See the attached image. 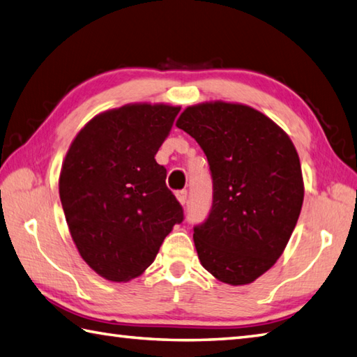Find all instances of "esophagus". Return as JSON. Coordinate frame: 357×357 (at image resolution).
<instances>
[{
    "mask_svg": "<svg viewBox=\"0 0 357 357\" xmlns=\"http://www.w3.org/2000/svg\"><path fill=\"white\" fill-rule=\"evenodd\" d=\"M176 197H177V200L180 202L181 205H186V202H188V191H186V190L177 191V192H176Z\"/></svg>",
    "mask_w": 357,
    "mask_h": 357,
    "instance_id": "1",
    "label": "esophagus"
}]
</instances>
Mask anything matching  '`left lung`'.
Masks as SVG:
<instances>
[{
  "mask_svg": "<svg viewBox=\"0 0 357 357\" xmlns=\"http://www.w3.org/2000/svg\"><path fill=\"white\" fill-rule=\"evenodd\" d=\"M176 126L197 141L213 177V206L194 227L200 264L230 286L250 284L283 255L305 197L297 149L253 107H186Z\"/></svg>",
  "mask_w": 357,
  "mask_h": 357,
  "instance_id": "obj_1",
  "label": "left lung"
}]
</instances>
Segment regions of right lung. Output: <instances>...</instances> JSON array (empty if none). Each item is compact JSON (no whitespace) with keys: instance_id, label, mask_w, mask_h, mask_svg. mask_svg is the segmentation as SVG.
<instances>
[{"instance_id":"obj_1","label":"right lung","mask_w":357,"mask_h":357,"mask_svg":"<svg viewBox=\"0 0 357 357\" xmlns=\"http://www.w3.org/2000/svg\"><path fill=\"white\" fill-rule=\"evenodd\" d=\"M178 112L147 102L102 112L66 152L59 194L71 238L86 264L113 283L139 277L183 220L155 161Z\"/></svg>"}]
</instances>
